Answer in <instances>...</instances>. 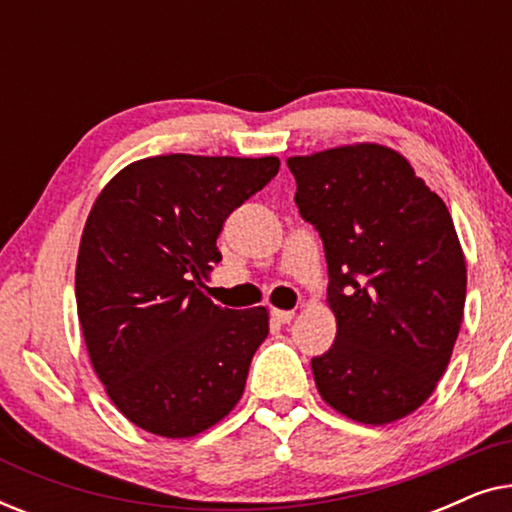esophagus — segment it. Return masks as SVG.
I'll list each match as a JSON object with an SVG mask.
<instances>
[{
    "instance_id": "34e87169",
    "label": "esophagus",
    "mask_w": 512,
    "mask_h": 512,
    "mask_svg": "<svg viewBox=\"0 0 512 512\" xmlns=\"http://www.w3.org/2000/svg\"><path fill=\"white\" fill-rule=\"evenodd\" d=\"M270 314H272V319L277 321V324H289V321L293 319L291 310H277V307H272Z\"/></svg>"
}]
</instances>
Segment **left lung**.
<instances>
[{
	"label": "left lung",
	"instance_id": "1",
	"mask_svg": "<svg viewBox=\"0 0 512 512\" xmlns=\"http://www.w3.org/2000/svg\"><path fill=\"white\" fill-rule=\"evenodd\" d=\"M328 263L333 347L314 356L324 401L354 422L408 417L438 387L466 303V258L445 202L401 153L335 146L286 160Z\"/></svg>",
	"mask_w": 512,
	"mask_h": 512
}]
</instances>
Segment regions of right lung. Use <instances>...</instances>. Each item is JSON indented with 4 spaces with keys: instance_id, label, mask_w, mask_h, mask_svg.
Wrapping results in <instances>:
<instances>
[{
    "instance_id": "obj_1",
    "label": "right lung",
    "mask_w": 512,
    "mask_h": 512,
    "mask_svg": "<svg viewBox=\"0 0 512 512\" xmlns=\"http://www.w3.org/2000/svg\"><path fill=\"white\" fill-rule=\"evenodd\" d=\"M279 158L170 153L123 167L90 209L76 258V310L107 396L132 424L191 438L242 398L268 310H228L198 289L221 261L230 212Z\"/></svg>"
}]
</instances>
